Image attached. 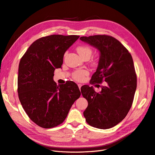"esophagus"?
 <instances>
[{
    "mask_svg": "<svg viewBox=\"0 0 155 155\" xmlns=\"http://www.w3.org/2000/svg\"><path fill=\"white\" fill-rule=\"evenodd\" d=\"M78 87H79V90L81 89V86H82V84H78Z\"/></svg>",
    "mask_w": 155,
    "mask_h": 155,
    "instance_id": "obj_1",
    "label": "esophagus"
}]
</instances>
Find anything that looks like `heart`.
<instances>
[{"instance_id": "b5f03b06", "label": "heart", "mask_w": 155, "mask_h": 155, "mask_svg": "<svg viewBox=\"0 0 155 155\" xmlns=\"http://www.w3.org/2000/svg\"><path fill=\"white\" fill-rule=\"evenodd\" d=\"M77 52L80 55L83 59L87 58H90V57L92 54V49L88 46L86 45H83V46H79L76 49ZM98 64V60H94L91 61V64L93 65H96ZM89 74L88 71L86 69H78L74 71L72 73V78L76 80L77 81L81 82L84 81L85 79L86 76H87Z\"/></svg>"}]
</instances>
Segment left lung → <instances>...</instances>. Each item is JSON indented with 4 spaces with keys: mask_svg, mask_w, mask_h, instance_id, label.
<instances>
[{
    "mask_svg": "<svg viewBox=\"0 0 155 155\" xmlns=\"http://www.w3.org/2000/svg\"><path fill=\"white\" fill-rule=\"evenodd\" d=\"M80 39L95 47L101 53L97 69L90 83H107L106 86H101L100 93L87 85L81 87L82 95L88 103L84 116L91 127L100 129L112 128L125 118L133 103L137 75L132 55L112 36H83Z\"/></svg>",
    "mask_w": 155,
    "mask_h": 155,
    "instance_id": "obj_1",
    "label": "left lung"
}]
</instances>
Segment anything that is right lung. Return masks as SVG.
Here are the masks:
<instances>
[{
	"label": "right lung",
	"mask_w": 155,
	"mask_h": 155,
	"mask_svg": "<svg viewBox=\"0 0 155 155\" xmlns=\"http://www.w3.org/2000/svg\"><path fill=\"white\" fill-rule=\"evenodd\" d=\"M79 35H51L37 39L21 57L18 76V97L29 118L50 128L62 123L81 95L73 81L57 85L55 69L61 67L65 52Z\"/></svg>",
	"instance_id": "1"
}]
</instances>
